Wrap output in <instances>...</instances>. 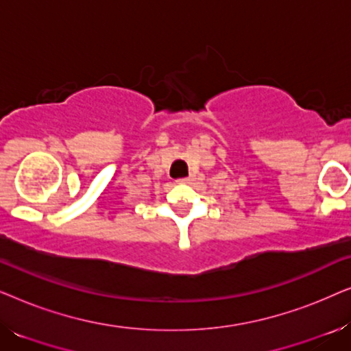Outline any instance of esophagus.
I'll list each match as a JSON object with an SVG mask.
<instances>
[{"label": "esophagus", "instance_id": "34e87169", "mask_svg": "<svg viewBox=\"0 0 351 351\" xmlns=\"http://www.w3.org/2000/svg\"><path fill=\"white\" fill-rule=\"evenodd\" d=\"M176 182H177V184H190L191 177H185V179H177Z\"/></svg>", "mask_w": 351, "mask_h": 351}]
</instances>
